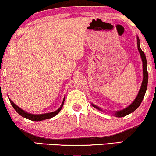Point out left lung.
I'll return each instance as SVG.
<instances>
[{
    "mask_svg": "<svg viewBox=\"0 0 156 156\" xmlns=\"http://www.w3.org/2000/svg\"><path fill=\"white\" fill-rule=\"evenodd\" d=\"M137 46H138V52L140 53V57H141L142 62H143V75H144V77H143V82L141 84V86H140V90L138 91V94L137 97H136V99H134V101L132 102V103L130 104L129 106H127L126 108H123L122 110L120 111H115V112H112V114H114L115 116L116 117H123L125 116H127L131 113L133 112L136 108H137L138 106L140 105L141 102L144 99V97L145 96V94H146L147 87H148V71H147V61L146 58V55H145L144 52H143L141 49H140V40L138 37L137 36ZM94 107L97 108L98 110L101 111V112H104L103 109H101V108H99V106L94 105V104H91Z\"/></svg>",
    "mask_w": 156,
    "mask_h": 156,
    "instance_id": "left-lung-1",
    "label": "left lung"
}]
</instances>
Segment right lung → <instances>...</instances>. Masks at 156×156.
Here are the masks:
<instances>
[{
  "label": "right lung",
  "mask_w": 156,
  "mask_h": 156,
  "mask_svg": "<svg viewBox=\"0 0 156 156\" xmlns=\"http://www.w3.org/2000/svg\"><path fill=\"white\" fill-rule=\"evenodd\" d=\"M8 99H9V101L10 102V104H11L12 106H13L15 110H16V112H18L21 116L24 117V118L27 119H29V120H31V121H40L45 120V119H48L52 118V117H54V116H56V115L58 114L59 112L61 111L64 102H65V97H64L62 103L60 107H59L58 109L55 111V112H50V113H46V114H30V113H27V112H25V111L23 110L22 108L18 107V106H17L16 104L13 103V101H12V100L10 99V98H8Z\"/></svg>",
  "instance_id": "obj_1"
}]
</instances>
